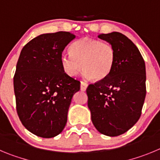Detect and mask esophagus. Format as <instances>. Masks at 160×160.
<instances>
[{"label":"esophagus","mask_w":160,"mask_h":160,"mask_svg":"<svg viewBox=\"0 0 160 160\" xmlns=\"http://www.w3.org/2000/svg\"><path fill=\"white\" fill-rule=\"evenodd\" d=\"M88 85V83H86V82L81 81V82H80V90H81V91H85L86 89H87Z\"/></svg>","instance_id":"34e87169"}]
</instances>
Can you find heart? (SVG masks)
I'll list each match as a JSON object with an SVG mask.
<instances>
[{
  "instance_id": "heart-1",
  "label": "heart",
  "mask_w": 160,
  "mask_h": 160,
  "mask_svg": "<svg viewBox=\"0 0 160 160\" xmlns=\"http://www.w3.org/2000/svg\"><path fill=\"white\" fill-rule=\"evenodd\" d=\"M70 50L71 53L63 52L60 56L61 67L70 77L77 76L83 64V78L102 80L108 76L116 60L113 45L96 39H79L72 44Z\"/></svg>"
}]
</instances>
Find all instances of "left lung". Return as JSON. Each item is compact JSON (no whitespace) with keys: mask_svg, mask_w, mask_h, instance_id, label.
I'll list each match as a JSON object with an SVG mask.
<instances>
[{"mask_svg":"<svg viewBox=\"0 0 160 160\" xmlns=\"http://www.w3.org/2000/svg\"><path fill=\"white\" fill-rule=\"evenodd\" d=\"M98 37L113 45L116 60L107 77L88 87V106L99 132L118 136L136 124L146 96V68L133 42L113 32Z\"/></svg>","mask_w":160,"mask_h":160,"instance_id":"1","label":"left lung"}]
</instances>
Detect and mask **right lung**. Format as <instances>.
<instances>
[{"label": "right lung", "mask_w": 160, "mask_h": 160, "mask_svg": "<svg viewBox=\"0 0 160 160\" xmlns=\"http://www.w3.org/2000/svg\"><path fill=\"white\" fill-rule=\"evenodd\" d=\"M75 38L69 32L41 34L20 54L13 78L17 112L24 128L40 137H55L64 130L72 98L80 90V81L60 64L63 51Z\"/></svg>", "instance_id": "obj_1"}]
</instances>
